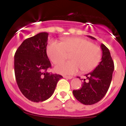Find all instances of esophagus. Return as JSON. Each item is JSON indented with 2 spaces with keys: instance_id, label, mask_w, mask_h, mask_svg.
I'll list each match as a JSON object with an SVG mask.
<instances>
[{
  "instance_id": "34e87169",
  "label": "esophagus",
  "mask_w": 126,
  "mask_h": 126,
  "mask_svg": "<svg viewBox=\"0 0 126 126\" xmlns=\"http://www.w3.org/2000/svg\"><path fill=\"white\" fill-rule=\"evenodd\" d=\"M63 77L67 79H72L73 78V77H71V76H63Z\"/></svg>"
}]
</instances>
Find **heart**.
<instances>
[{"mask_svg":"<svg viewBox=\"0 0 126 126\" xmlns=\"http://www.w3.org/2000/svg\"><path fill=\"white\" fill-rule=\"evenodd\" d=\"M46 53L53 63H58L71 55V62L58 63L55 66L57 73L65 75L77 74L80 69L88 73L95 69L102 57L101 48L88 39L71 37L63 39L60 43L51 41L47 46Z\"/></svg>","mask_w":126,"mask_h":126,"instance_id":"heart-1","label":"heart"}]
</instances>
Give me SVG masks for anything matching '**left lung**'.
Wrapping results in <instances>:
<instances>
[{
	"label": "left lung",
	"mask_w": 126,
	"mask_h": 126,
	"mask_svg": "<svg viewBox=\"0 0 126 126\" xmlns=\"http://www.w3.org/2000/svg\"><path fill=\"white\" fill-rule=\"evenodd\" d=\"M88 36L92 39H95L93 36ZM101 47L103 53L101 61L94 71L85 75L86 79H84L82 88L73 92L75 98L84 105H90L101 100L111 83L114 69V61L109 49L103 44Z\"/></svg>",
	"instance_id": "8db88e82"
}]
</instances>
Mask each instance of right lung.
<instances>
[{"label":"right lung","instance_id":"right-lung-1","mask_svg":"<svg viewBox=\"0 0 126 126\" xmlns=\"http://www.w3.org/2000/svg\"><path fill=\"white\" fill-rule=\"evenodd\" d=\"M47 32H40L25 39L16 51L14 72L23 95L33 102L49 99L61 75L48 73L51 63L46 53Z\"/></svg>","mask_w":126,"mask_h":126}]
</instances>
